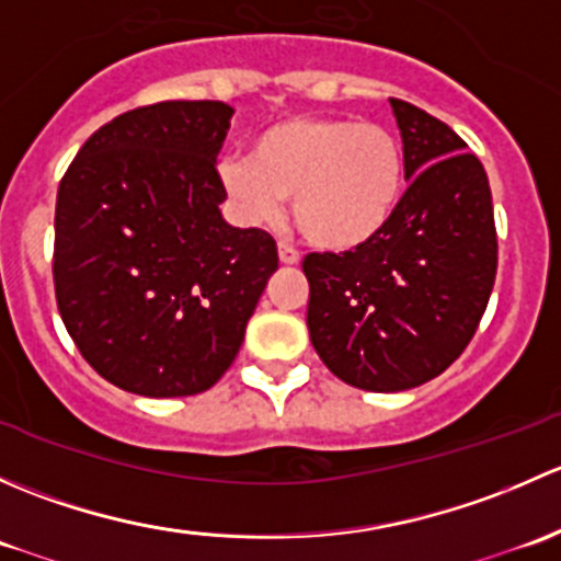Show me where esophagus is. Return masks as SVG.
I'll use <instances>...</instances> for the list:
<instances>
[{
  "mask_svg": "<svg viewBox=\"0 0 561 561\" xmlns=\"http://www.w3.org/2000/svg\"><path fill=\"white\" fill-rule=\"evenodd\" d=\"M279 260L285 265H296L298 260H301V252H298L296 247H290V244H285V241H282V244H279Z\"/></svg>",
  "mask_w": 561,
  "mask_h": 561,
  "instance_id": "obj_1",
  "label": "esophagus"
}]
</instances>
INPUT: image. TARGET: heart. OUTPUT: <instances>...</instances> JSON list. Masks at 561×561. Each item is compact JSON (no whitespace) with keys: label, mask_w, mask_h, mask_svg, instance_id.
Here are the masks:
<instances>
[{"label":"heart","mask_w":561,"mask_h":561,"mask_svg":"<svg viewBox=\"0 0 561 561\" xmlns=\"http://www.w3.org/2000/svg\"><path fill=\"white\" fill-rule=\"evenodd\" d=\"M219 179L247 222H274L293 197L304 239L350 252L388 228L404 190V149L380 122L287 116L254 135L249 157H225Z\"/></svg>","instance_id":"b5f03b06"}]
</instances>
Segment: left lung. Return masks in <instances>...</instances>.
<instances>
[{"label":"left lung","instance_id":"1","mask_svg":"<svg viewBox=\"0 0 561 561\" xmlns=\"http://www.w3.org/2000/svg\"><path fill=\"white\" fill-rule=\"evenodd\" d=\"M404 140L388 228L350 252L304 257L309 336L347 386L393 393L443 375L472 342L496 276L489 175L432 113L390 98Z\"/></svg>","mask_w":561,"mask_h":561}]
</instances>
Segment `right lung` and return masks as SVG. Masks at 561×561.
Listing matches in <instances>:
<instances>
[{
	"label": "right lung",
	"instance_id": "right-lung-1",
	"mask_svg": "<svg viewBox=\"0 0 561 561\" xmlns=\"http://www.w3.org/2000/svg\"><path fill=\"white\" fill-rule=\"evenodd\" d=\"M230 116L219 100L135 107L103 124L59 181L56 307L87 364L129 393L211 388L279 268L265 230L219 214Z\"/></svg>",
	"mask_w": 561,
	"mask_h": 561
}]
</instances>
